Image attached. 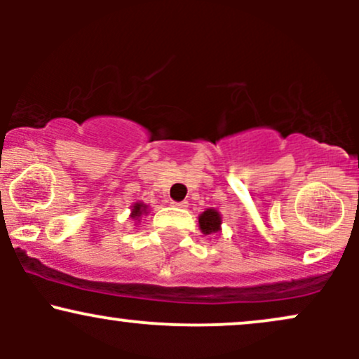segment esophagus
<instances>
[{
  "label": "esophagus",
  "instance_id": "34e87169",
  "mask_svg": "<svg viewBox=\"0 0 359 359\" xmlns=\"http://www.w3.org/2000/svg\"><path fill=\"white\" fill-rule=\"evenodd\" d=\"M172 204H174V208H180V209L187 208V203H185V201H182V203H172Z\"/></svg>",
  "mask_w": 359,
  "mask_h": 359
}]
</instances>
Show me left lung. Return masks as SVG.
<instances>
[{
  "mask_svg": "<svg viewBox=\"0 0 359 359\" xmlns=\"http://www.w3.org/2000/svg\"><path fill=\"white\" fill-rule=\"evenodd\" d=\"M199 228L204 234H214L221 231V214L216 209H205L199 216Z\"/></svg>",
  "mask_w": 359,
  "mask_h": 359,
  "instance_id": "obj_1",
  "label": "left lung"
}]
</instances>
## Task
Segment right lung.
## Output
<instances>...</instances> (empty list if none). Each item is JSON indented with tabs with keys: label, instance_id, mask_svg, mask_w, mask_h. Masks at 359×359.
<instances>
[{
	"label": "right lung",
	"instance_id": "right-lung-1",
	"mask_svg": "<svg viewBox=\"0 0 359 359\" xmlns=\"http://www.w3.org/2000/svg\"><path fill=\"white\" fill-rule=\"evenodd\" d=\"M147 211H148V205H147V204H143V203H135L133 208H131V217L138 221L140 217L143 216V214H147Z\"/></svg>",
	"mask_w": 359,
	"mask_h": 359
}]
</instances>
